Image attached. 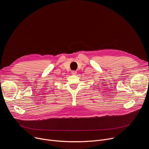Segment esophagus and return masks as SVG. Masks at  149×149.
<instances>
[{"label": "esophagus", "instance_id": "esophagus-1", "mask_svg": "<svg viewBox=\"0 0 149 149\" xmlns=\"http://www.w3.org/2000/svg\"><path fill=\"white\" fill-rule=\"evenodd\" d=\"M77 71H72V72H71V74H72V75H75V74H77Z\"/></svg>", "mask_w": 149, "mask_h": 149}]
</instances>
